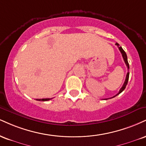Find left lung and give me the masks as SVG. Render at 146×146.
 <instances>
[{
  "mask_svg": "<svg viewBox=\"0 0 146 146\" xmlns=\"http://www.w3.org/2000/svg\"><path fill=\"white\" fill-rule=\"evenodd\" d=\"M115 45H116L118 47V48H119V50L120 51L121 54H122V57H123V59H124V62H125V64H126V66H127L128 69H129V62H128V60H127V56H126V52H124L123 49L122 48V47H121V46H120V45H119L118 43H115ZM129 71H128L127 74H126V79H125V81H124V84H123V86H122V88H120V91H119V92L117 93V94H116V95L113 96V97H112V98L115 97V96H116L117 95H118L119 94H120V93L122 92V91H123V90H124V89H125V88H126V85H127V84H128V81H129ZM107 99H105V100H107Z\"/></svg>",
  "mask_w": 146,
  "mask_h": 146,
  "instance_id": "8db88e82",
  "label": "left lung"
}]
</instances>
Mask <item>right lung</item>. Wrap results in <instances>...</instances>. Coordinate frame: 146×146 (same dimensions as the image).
<instances>
[{"label": "right lung", "instance_id": "right-lung-1", "mask_svg": "<svg viewBox=\"0 0 146 146\" xmlns=\"http://www.w3.org/2000/svg\"><path fill=\"white\" fill-rule=\"evenodd\" d=\"M51 99H38L36 100L38 101H49V100H51Z\"/></svg>", "mask_w": 146, "mask_h": 146}]
</instances>
